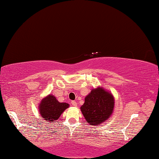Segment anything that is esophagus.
Returning a JSON list of instances; mask_svg holds the SVG:
<instances>
[{
    "label": "esophagus",
    "mask_w": 159,
    "mask_h": 159,
    "mask_svg": "<svg viewBox=\"0 0 159 159\" xmlns=\"http://www.w3.org/2000/svg\"><path fill=\"white\" fill-rule=\"evenodd\" d=\"M71 104H72V106L76 107L77 106V102L76 101H72L71 102Z\"/></svg>",
    "instance_id": "1"
}]
</instances>
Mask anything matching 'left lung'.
Masks as SVG:
<instances>
[{
    "label": "left lung",
    "mask_w": 159,
    "mask_h": 159,
    "mask_svg": "<svg viewBox=\"0 0 159 159\" xmlns=\"http://www.w3.org/2000/svg\"><path fill=\"white\" fill-rule=\"evenodd\" d=\"M114 107V99L111 94L98 88L92 90L85 97L80 110L87 122L90 125H96L109 118Z\"/></svg>",
    "instance_id": "obj_1"
}]
</instances>
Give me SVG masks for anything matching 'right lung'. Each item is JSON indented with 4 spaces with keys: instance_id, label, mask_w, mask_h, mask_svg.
<instances>
[{
    "instance_id": "obj_1",
    "label": "right lung",
    "mask_w": 159,
    "mask_h": 159,
    "mask_svg": "<svg viewBox=\"0 0 159 159\" xmlns=\"http://www.w3.org/2000/svg\"><path fill=\"white\" fill-rule=\"evenodd\" d=\"M69 107L67 103L60 102L53 95H48L41 101L39 105L40 114L45 120L50 123L60 118L63 111Z\"/></svg>"
}]
</instances>
